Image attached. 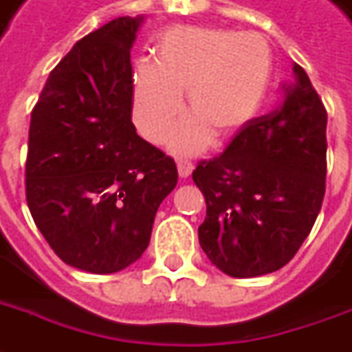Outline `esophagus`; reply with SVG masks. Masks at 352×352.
<instances>
[{
	"label": "esophagus",
	"mask_w": 352,
	"mask_h": 352,
	"mask_svg": "<svg viewBox=\"0 0 352 352\" xmlns=\"http://www.w3.org/2000/svg\"><path fill=\"white\" fill-rule=\"evenodd\" d=\"M192 169H194V166L190 164V162H183V160H179V162H177V171H179V177H181V179L190 177Z\"/></svg>",
	"instance_id": "34e87169"
}]
</instances>
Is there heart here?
Here are the masks:
<instances>
[{"mask_svg": "<svg viewBox=\"0 0 352 352\" xmlns=\"http://www.w3.org/2000/svg\"><path fill=\"white\" fill-rule=\"evenodd\" d=\"M272 74V51L261 34L211 26H171L160 36L154 63L133 70V120L141 135L169 151L194 156L211 141L240 133L261 108Z\"/></svg>", "mask_w": 352, "mask_h": 352, "instance_id": "obj_1", "label": "heart"}]
</instances>
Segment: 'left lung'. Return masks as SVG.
<instances>
[{
  "label": "left lung",
  "mask_w": 352,
  "mask_h": 352,
  "mask_svg": "<svg viewBox=\"0 0 352 352\" xmlns=\"http://www.w3.org/2000/svg\"><path fill=\"white\" fill-rule=\"evenodd\" d=\"M267 116L245 125L227 151L200 162L206 198L198 240L211 265L234 278L282 269L309 236L326 190V108L299 65Z\"/></svg>",
  "instance_id": "obj_1"
}]
</instances>
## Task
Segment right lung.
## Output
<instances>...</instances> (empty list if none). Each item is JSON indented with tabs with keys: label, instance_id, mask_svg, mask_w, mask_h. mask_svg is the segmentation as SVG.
Segmentation results:
<instances>
[{
	"label": "right lung",
	"instance_id": "obj_1",
	"mask_svg": "<svg viewBox=\"0 0 352 352\" xmlns=\"http://www.w3.org/2000/svg\"><path fill=\"white\" fill-rule=\"evenodd\" d=\"M144 16L82 38L49 74L32 110L26 201L55 253L93 274L124 270L148 248L177 166L131 122V47Z\"/></svg>",
	"mask_w": 352,
	"mask_h": 352
}]
</instances>
